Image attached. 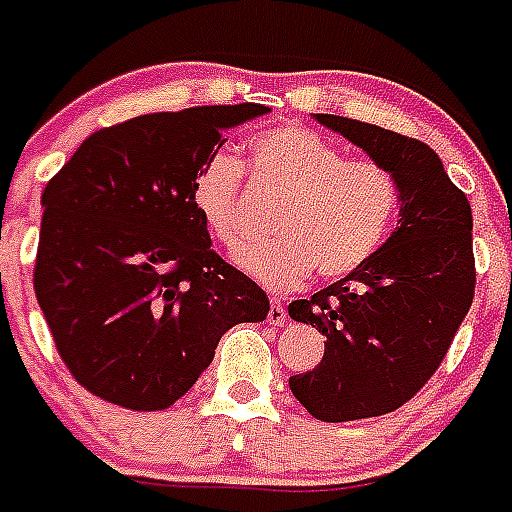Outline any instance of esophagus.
<instances>
[{
  "instance_id": "1",
  "label": "esophagus",
  "mask_w": 512,
  "mask_h": 512,
  "mask_svg": "<svg viewBox=\"0 0 512 512\" xmlns=\"http://www.w3.org/2000/svg\"><path fill=\"white\" fill-rule=\"evenodd\" d=\"M266 323L269 325H284L287 323V307H284L282 297H271V307H269V315H266Z\"/></svg>"
}]
</instances>
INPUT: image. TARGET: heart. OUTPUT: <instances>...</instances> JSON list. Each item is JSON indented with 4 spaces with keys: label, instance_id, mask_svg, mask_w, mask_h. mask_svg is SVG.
I'll return each instance as SVG.
<instances>
[{
    "label": "heart",
    "instance_id": "b5f03b06",
    "mask_svg": "<svg viewBox=\"0 0 512 512\" xmlns=\"http://www.w3.org/2000/svg\"><path fill=\"white\" fill-rule=\"evenodd\" d=\"M246 153L253 182L282 194L271 217L274 235L238 253L241 269L266 287H295L312 271L330 282L351 277L395 230L400 184L372 158H348L305 125L261 130L246 143ZM241 194V164L223 151L202 161L189 187L194 212L230 251L246 238Z\"/></svg>",
    "mask_w": 512,
    "mask_h": 512
}]
</instances>
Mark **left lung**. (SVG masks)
Listing matches in <instances>:
<instances>
[{"label": "left lung", "mask_w": 512, "mask_h": 512, "mask_svg": "<svg viewBox=\"0 0 512 512\" xmlns=\"http://www.w3.org/2000/svg\"><path fill=\"white\" fill-rule=\"evenodd\" d=\"M400 184V225L351 277L295 300L289 315L318 328L325 354L289 390L325 423L377 418L413 400L449 354L474 300L472 207L423 140L369 122L315 115Z\"/></svg>", "instance_id": "1"}]
</instances>
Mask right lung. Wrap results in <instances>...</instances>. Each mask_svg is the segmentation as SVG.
Segmentation results:
<instances>
[{
	"mask_svg": "<svg viewBox=\"0 0 512 512\" xmlns=\"http://www.w3.org/2000/svg\"><path fill=\"white\" fill-rule=\"evenodd\" d=\"M269 112L212 104L89 135L43 189L35 297L71 377L128 410L174 405L269 297L212 251L189 200L223 130Z\"/></svg>",
	"mask_w": 512,
	"mask_h": 512,
	"instance_id": "right-lung-1",
	"label": "right lung"
}]
</instances>
